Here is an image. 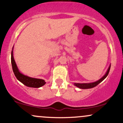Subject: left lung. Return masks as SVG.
<instances>
[{"label":"left lung","instance_id":"obj_1","mask_svg":"<svg viewBox=\"0 0 123 123\" xmlns=\"http://www.w3.org/2000/svg\"><path fill=\"white\" fill-rule=\"evenodd\" d=\"M111 64L110 65V66H109L108 70H107L104 76H103L102 78L100 79L99 80H97V81H95V82H92V83H74V85L77 87L78 88H81V89H88V88H93V87H95L97 86L98 84H99L100 83L102 82V81L104 80L106 77H107L109 74V70H110V68H111Z\"/></svg>","mask_w":123,"mask_h":123}]
</instances>
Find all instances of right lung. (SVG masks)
Here are the masks:
<instances>
[{"instance_id":"obj_1","label":"right lung","mask_w":123,"mask_h":123,"mask_svg":"<svg viewBox=\"0 0 123 123\" xmlns=\"http://www.w3.org/2000/svg\"><path fill=\"white\" fill-rule=\"evenodd\" d=\"M11 60H12V70H13V72L14 73L15 77L17 79V80H19L22 84H24L27 87H33V88H39V87H42L46 84L45 81L43 79L29 77V76L22 74V73L19 72L13 57V47H12V51Z\"/></svg>"}]
</instances>
